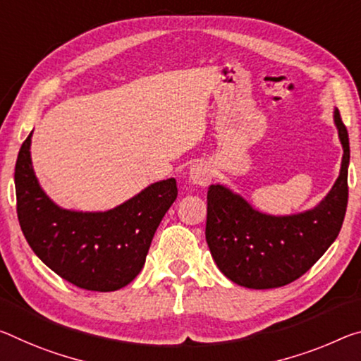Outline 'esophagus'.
<instances>
[{
    "label": "esophagus",
    "instance_id": "1",
    "mask_svg": "<svg viewBox=\"0 0 361 361\" xmlns=\"http://www.w3.org/2000/svg\"><path fill=\"white\" fill-rule=\"evenodd\" d=\"M190 180L192 185L205 188L212 181V170L205 162L194 164L190 169Z\"/></svg>",
    "mask_w": 361,
    "mask_h": 361
}]
</instances>
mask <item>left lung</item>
<instances>
[{
	"label": "left lung",
	"instance_id": "1",
	"mask_svg": "<svg viewBox=\"0 0 361 361\" xmlns=\"http://www.w3.org/2000/svg\"><path fill=\"white\" fill-rule=\"evenodd\" d=\"M333 118L344 154L339 176L314 207L299 214L270 215L225 185L209 186L205 241L216 267L233 283L249 289L293 283L336 241L347 210L350 147L336 107Z\"/></svg>",
	"mask_w": 361,
	"mask_h": 361
}]
</instances>
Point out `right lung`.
Masks as SVG:
<instances>
[{"instance_id":"1","label":"right lung","mask_w":361,"mask_h":361,"mask_svg":"<svg viewBox=\"0 0 361 361\" xmlns=\"http://www.w3.org/2000/svg\"><path fill=\"white\" fill-rule=\"evenodd\" d=\"M32 135L20 147L14 173L17 216L28 245L44 265L77 288L111 293L130 284L145 265L154 233L178 196L176 180L152 183L104 212L64 209L37 178Z\"/></svg>"}]
</instances>
